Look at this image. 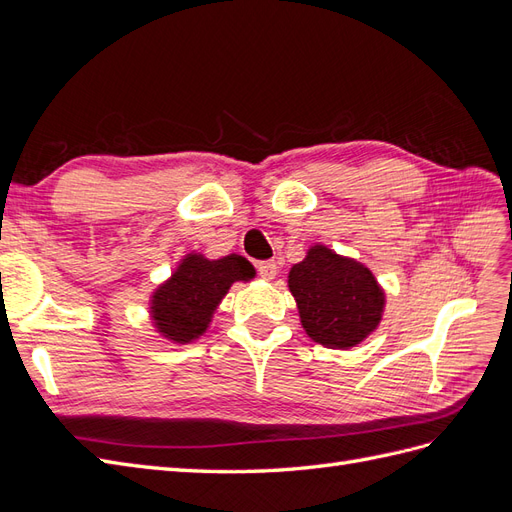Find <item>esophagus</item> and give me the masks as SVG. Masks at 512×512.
<instances>
[{
  "instance_id": "1",
  "label": "esophagus",
  "mask_w": 512,
  "mask_h": 512,
  "mask_svg": "<svg viewBox=\"0 0 512 512\" xmlns=\"http://www.w3.org/2000/svg\"><path fill=\"white\" fill-rule=\"evenodd\" d=\"M258 275L262 280H273L277 275V265L273 260H265V262H258Z\"/></svg>"
}]
</instances>
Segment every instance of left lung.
Listing matches in <instances>:
<instances>
[{
	"instance_id": "obj_1",
	"label": "left lung",
	"mask_w": 512,
	"mask_h": 512,
	"mask_svg": "<svg viewBox=\"0 0 512 512\" xmlns=\"http://www.w3.org/2000/svg\"><path fill=\"white\" fill-rule=\"evenodd\" d=\"M305 333L324 348L348 350L378 329L384 290L365 265L312 245L288 273Z\"/></svg>"
}]
</instances>
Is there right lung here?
Instances as JSON below:
<instances>
[{
	"mask_svg": "<svg viewBox=\"0 0 512 512\" xmlns=\"http://www.w3.org/2000/svg\"><path fill=\"white\" fill-rule=\"evenodd\" d=\"M256 275L252 262L230 254L209 260L188 254L151 297V320L162 337L173 344H190L203 335L215 309L235 282H250Z\"/></svg>",
	"mask_w": 512,
	"mask_h": 512,
	"instance_id": "obj_1",
	"label": "right lung"
}]
</instances>
